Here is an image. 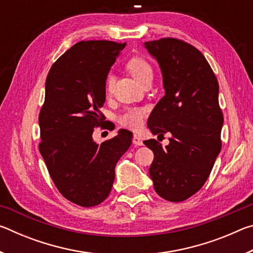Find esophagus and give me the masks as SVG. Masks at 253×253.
I'll return each mask as SVG.
<instances>
[{"mask_svg":"<svg viewBox=\"0 0 253 253\" xmlns=\"http://www.w3.org/2000/svg\"><path fill=\"white\" fill-rule=\"evenodd\" d=\"M132 144L136 145V146H142L143 145V140L140 137H138L137 135H134L132 136Z\"/></svg>","mask_w":253,"mask_h":253,"instance_id":"esophagus-1","label":"esophagus"}]
</instances>
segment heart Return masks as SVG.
<instances>
[{
    "label": "heart",
    "mask_w": 253,
    "mask_h": 253,
    "mask_svg": "<svg viewBox=\"0 0 253 253\" xmlns=\"http://www.w3.org/2000/svg\"><path fill=\"white\" fill-rule=\"evenodd\" d=\"M126 68L132 77L142 84H144L147 79L153 78V68L151 63L142 55L131 57L126 63ZM114 84L115 77L111 72H109L105 78V90L108 95H110L114 90ZM147 111V108H143V107H131L119 116L118 122L123 127L128 128V129L138 130L143 126Z\"/></svg>",
    "instance_id": "b5f03b06"
}]
</instances>
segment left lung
<instances>
[{
	"label": "left lung",
	"mask_w": 253,
	"mask_h": 253,
	"mask_svg": "<svg viewBox=\"0 0 253 253\" xmlns=\"http://www.w3.org/2000/svg\"><path fill=\"white\" fill-rule=\"evenodd\" d=\"M145 46L160 63L165 89L147 125L154 135L172 134L165 147L144 142L154 153L149 175L161 198L182 202L202 188L221 151L219 83L201 51L185 41L162 38Z\"/></svg>",
	"instance_id": "left-lung-1"
}]
</instances>
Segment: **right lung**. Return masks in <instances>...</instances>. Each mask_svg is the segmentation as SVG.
I'll use <instances>...</instances> for the list:
<instances>
[{
	"label": "right lung",
	"instance_id": "add662e5",
	"mask_svg": "<svg viewBox=\"0 0 253 253\" xmlns=\"http://www.w3.org/2000/svg\"><path fill=\"white\" fill-rule=\"evenodd\" d=\"M126 43L80 41L55 61L46 76L39 114V149L63 198L84 208L107 199L115 166L129 148L132 134L121 129L100 145L93 129L105 123V78Z\"/></svg>",
	"mask_w": 253,
	"mask_h": 253
}]
</instances>
